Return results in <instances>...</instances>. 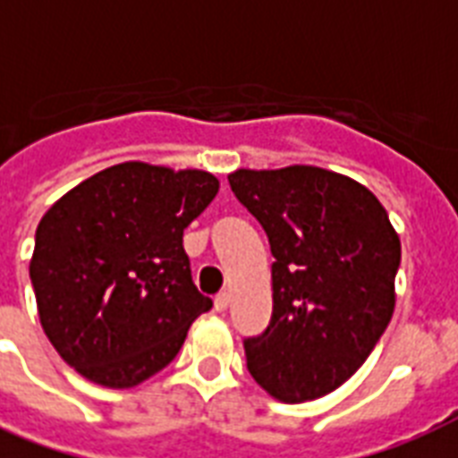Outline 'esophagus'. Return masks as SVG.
I'll use <instances>...</instances> for the list:
<instances>
[{
	"label": "esophagus",
	"mask_w": 458,
	"mask_h": 458,
	"mask_svg": "<svg viewBox=\"0 0 458 458\" xmlns=\"http://www.w3.org/2000/svg\"><path fill=\"white\" fill-rule=\"evenodd\" d=\"M228 306H230V294H228V293H221V294H218V297H216V300H214V309H216V311H218V313L225 311Z\"/></svg>",
	"instance_id": "obj_1"
}]
</instances>
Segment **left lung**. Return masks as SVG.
Returning <instances> with one entry per match:
<instances>
[{
    "label": "left lung",
    "mask_w": 458,
    "mask_h": 458,
    "mask_svg": "<svg viewBox=\"0 0 458 458\" xmlns=\"http://www.w3.org/2000/svg\"><path fill=\"white\" fill-rule=\"evenodd\" d=\"M228 180L276 259L271 323L244 340L247 369L285 404L330 394L390 323L397 230L369 187L318 165L237 168Z\"/></svg>",
    "instance_id": "left-lung-1"
}]
</instances>
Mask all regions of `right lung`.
I'll return each mask as SVG.
<instances>
[{"label":"right lung","mask_w":458,"mask_h":458,"mask_svg":"<svg viewBox=\"0 0 458 458\" xmlns=\"http://www.w3.org/2000/svg\"><path fill=\"white\" fill-rule=\"evenodd\" d=\"M218 178L125 161L54 201L35 233L30 280L42 330L89 383L128 390L175 359L214 301L194 287L182 230Z\"/></svg>","instance_id":"1"}]
</instances>
